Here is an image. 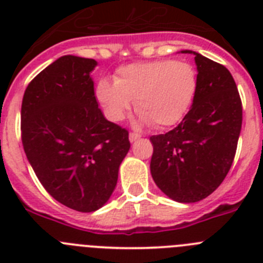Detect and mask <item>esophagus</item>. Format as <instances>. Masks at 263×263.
I'll return each instance as SVG.
<instances>
[{"instance_id": "1", "label": "esophagus", "mask_w": 263, "mask_h": 263, "mask_svg": "<svg viewBox=\"0 0 263 263\" xmlns=\"http://www.w3.org/2000/svg\"><path fill=\"white\" fill-rule=\"evenodd\" d=\"M141 138V134L136 133V132H132V133L129 134V139H130V142H134V141H137V139Z\"/></svg>"}]
</instances>
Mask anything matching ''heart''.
Instances as JSON below:
<instances>
[{"label":"heart","instance_id":"heart-1","mask_svg":"<svg viewBox=\"0 0 263 263\" xmlns=\"http://www.w3.org/2000/svg\"><path fill=\"white\" fill-rule=\"evenodd\" d=\"M199 88L194 64L185 60L133 63L117 69L115 83L100 80L96 96L111 121H121L134 101L143 124L155 129L174 126L184 118Z\"/></svg>","mask_w":263,"mask_h":263}]
</instances>
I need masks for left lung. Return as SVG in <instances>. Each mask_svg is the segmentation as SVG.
<instances>
[{
    "label": "left lung",
    "instance_id": "left-lung-1",
    "mask_svg": "<svg viewBox=\"0 0 263 263\" xmlns=\"http://www.w3.org/2000/svg\"><path fill=\"white\" fill-rule=\"evenodd\" d=\"M194 55L199 88L191 109L173 130L150 137L153 179L179 203L203 200L221 184L242 125V103L231 72L200 53Z\"/></svg>",
    "mask_w": 263,
    "mask_h": 263
}]
</instances>
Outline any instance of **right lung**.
Returning <instances> with one entry per match:
<instances>
[{"label": "right lung", "instance_id": "right-lung-1", "mask_svg": "<svg viewBox=\"0 0 263 263\" xmlns=\"http://www.w3.org/2000/svg\"><path fill=\"white\" fill-rule=\"evenodd\" d=\"M96 64L59 58L30 81L21 109L23 150L39 182L79 212L108 201L130 148L129 132L100 110L90 78Z\"/></svg>", "mask_w": 263, "mask_h": 263}]
</instances>
